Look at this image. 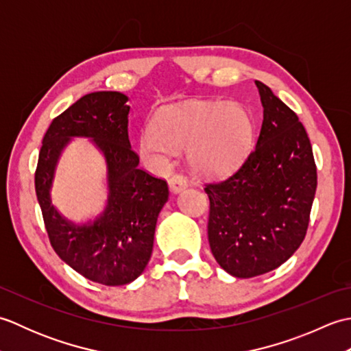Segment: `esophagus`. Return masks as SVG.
<instances>
[{"mask_svg": "<svg viewBox=\"0 0 351 351\" xmlns=\"http://www.w3.org/2000/svg\"><path fill=\"white\" fill-rule=\"evenodd\" d=\"M187 187H189V181H187V178L182 175H173L169 180V189L171 193H173V195H178V193Z\"/></svg>", "mask_w": 351, "mask_h": 351, "instance_id": "1", "label": "esophagus"}]
</instances>
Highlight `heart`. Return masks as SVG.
<instances>
[{"instance_id":"1","label":"heart","mask_w":351,"mask_h":351,"mask_svg":"<svg viewBox=\"0 0 351 351\" xmlns=\"http://www.w3.org/2000/svg\"><path fill=\"white\" fill-rule=\"evenodd\" d=\"M253 121L237 102H193L161 108L152 130L140 136L138 151L155 167L169 162L173 149H187L191 167L202 175L226 173L249 152Z\"/></svg>"}]
</instances>
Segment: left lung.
<instances>
[{"label": "left lung", "mask_w": 351, "mask_h": 351, "mask_svg": "<svg viewBox=\"0 0 351 351\" xmlns=\"http://www.w3.org/2000/svg\"><path fill=\"white\" fill-rule=\"evenodd\" d=\"M255 84L264 108L256 146L234 173L205 187L211 252L223 270L241 279L271 271L294 255L317 190L306 130L270 87Z\"/></svg>", "instance_id": "8db88e82"}]
</instances>
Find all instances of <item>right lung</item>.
Masks as SVG:
<instances>
[{"label": "right lung", "mask_w": 351, "mask_h": 351, "mask_svg": "<svg viewBox=\"0 0 351 351\" xmlns=\"http://www.w3.org/2000/svg\"><path fill=\"white\" fill-rule=\"evenodd\" d=\"M128 101L121 92H95L72 104L45 134L34 178L52 249L86 279L107 287L126 285L145 271L169 199L166 181L138 167L128 137ZM73 138L90 139L106 162V205L84 222L63 216L50 196L58 161Z\"/></svg>", "instance_id": "add662e5"}]
</instances>
